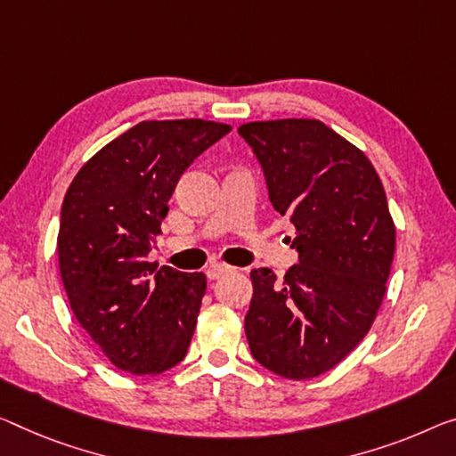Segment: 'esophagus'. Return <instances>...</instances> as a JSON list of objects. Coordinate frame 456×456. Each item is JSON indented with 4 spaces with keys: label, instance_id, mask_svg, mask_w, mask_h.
<instances>
[{
    "label": "esophagus",
    "instance_id": "1",
    "mask_svg": "<svg viewBox=\"0 0 456 456\" xmlns=\"http://www.w3.org/2000/svg\"><path fill=\"white\" fill-rule=\"evenodd\" d=\"M234 269L232 267H228V265H224V263H212L209 265V267L206 269V275H208V279H220L222 275H228V273H232Z\"/></svg>",
    "mask_w": 456,
    "mask_h": 456
}]
</instances>
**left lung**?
Here are the masks:
<instances>
[{"instance_id": "1", "label": "left lung", "mask_w": 456, "mask_h": 456, "mask_svg": "<svg viewBox=\"0 0 456 456\" xmlns=\"http://www.w3.org/2000/svg\"><path fill=\"white\" fill-rule=\"evenodd\" d=\"M291 222L297 265L283 281L252 269L244 330L250 353L285 379L318 377L365 338L395 252V226L370 160L320 120L248 122L238 128ZM291 240V238H289Z\"/></svg>"}]
</instances>
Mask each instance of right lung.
Returning <instances> with one entry per match:
<instances>
[{
  "instance_id": "obj_1",
  "label": "right lung",
  "mask_w": 456,
  "mask_h": 456,
  "mask_svg": "<svg viewBox=\"0 0 456 456\" xmlns=\"http://www.w3.org/2000/svg\"><path fill=\"white\" fill-rule=\"evenodd\" d=\"M232 130L208 120H151L91 157L61 209L59 269L69 304L118 369L157 375L183 361L198 324L204 273L146 261L175 185Z\"/></svg>"
}]
</instances>
